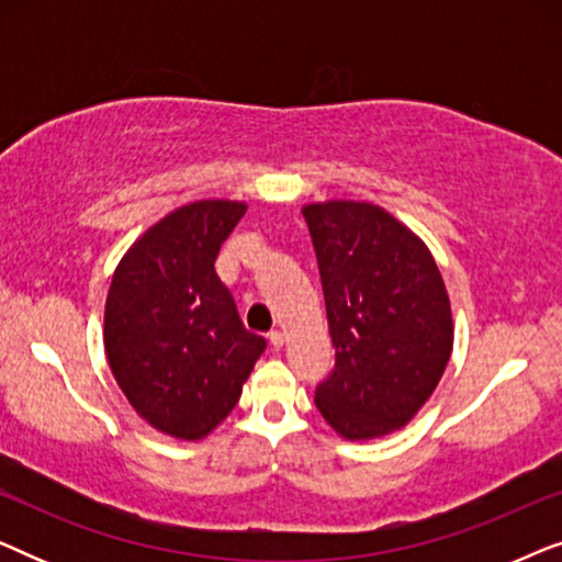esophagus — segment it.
I'll list each match as a JSON object with an SVG mask.
<instances>
[{
	"mask_svg": "<svg viewBox=\"0 0 562 562\" xmlns=\"http://www.w3.org/2000/svg\"><path fill=\"white\" fill-rule=\"evenodd\" d=\"M268 345H271L273 350H281L283 348V335L281 333H271V335H268Z\"/></svg>",
	"mask_w": 562,
	"mask_h": 562,
	"instance_id": "1",
	"label": "esophagus"
}]
</instances>
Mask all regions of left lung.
I'll return each instance as SVG.
<instances>
[{
	"label": "left lung",
	"instance_id": "obj_1",
	"mask_svg": "<svg viewBox=\"0 0 562 562\" xmlns=\"http://www.w3.org/2000/svg\"><path fill=\"white\" fill-rule=\"evenodd\" d=\"M325 291L335 368L314 394L345 440L404 427L440 383L452 314L427 245L368 202L302 210Z\"/></svg>",
	"mask_w": 562,
	"mask_h": 562
}]
</instances>
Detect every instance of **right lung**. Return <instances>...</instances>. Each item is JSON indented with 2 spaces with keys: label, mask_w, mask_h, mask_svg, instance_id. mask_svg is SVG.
<instances>
[{
  "label": "right lung",
  "mask_w": 562,
  "mask_h": 562,
  "mask_svg": "<svg viewBox=\"0 0 562 562\" xmlns=\"http://www.w3.org/2000/svg\"><path fill=\"white\" fill-rule=\"evenodd\" d=\"M248 206L204 199L156 222L120 260L104 350L127 402L160 432L202 440L235 409L266 350L214 271Z\"/></svg>",
  "instance_id": "right-lung-1"
}]
</instances>
